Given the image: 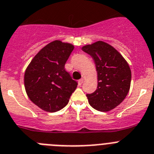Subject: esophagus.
<instances>
[{
    "mask_svg": "<svg viewBox=\"0 0 154 154\" xmlns=\"http://www.w3.org/2000/svg\"><path fill=\"white\" fill-rule=\"evenodd\" d=\"M83 83H84V79H80V80H78V84H79V85H81V84H83Z\"/></svg>",
    "mask_w": 154,
    "mask_h": 154,
    "instance_id": "esophagus-1",
    "label": "esophagus"
}]
</instances>
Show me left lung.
<instances>
[{
  "label": "left lung",
  "mask_w": 154,
  "mask_h": 154,
  "mask_svg": "<svg viewBox=\"0 0 154 154\" xmlns=\"http://www.w3.org/2000/svg\"><path fill=\"white\" fill-rule=\"evenodd\" d=\"M82 51L92 57L97 73V87L93 94H87L88 102L98 111H110L123 102L130 91L131 70L128 63L103 41L85 45Z\"/></svg>",
  "instance_id": "left-lung-1"
}]
</instances>
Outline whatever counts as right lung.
I'll use <instances>...</instances> for the list:
<instances>
[{
    "label": "right lung",
    "mask_w": 154,
    "mask_h": 154,
    "mask_svg": "<svg viewBox=\"0 0 154 154\" xmlns=\"http://www.w3.org/2000/svg\"><path fill=\"white\" fill-rule=\"evenodd\" d=\"M74 46L56 40L34 57L24 73V87L29 99L41 110L54 113L68 103L77 83L64 65Z\"/></svg>",
    "instance_id": "1"
}]
</instances>
